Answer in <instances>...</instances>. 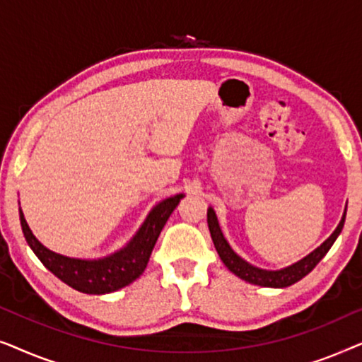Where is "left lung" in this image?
<instances>
[{
    "label": "left lung",
    "instance_id": "left-lung-1",
    "mask_svg": "<svg viewBox=\"0 0 362 362\" xmlns=\"http://www.w3.org/2000/svg\"><path fill=\"white\" fill-rule=\"evenodd\" d=\"M346 207H348V204H346ZM344 219H346V209L333 234H331L320 247H316L313 252H310L308 255L303 257L301 260L295 262V264H291L288 267H284V269L280 270H267V269H260V267L249 264V262L242 259L240 255L235 254L234 249L229 245V242H227L224 234H222L216 211L212 209V207L207 209V226H209V232H211L212 242H214L217 254H219L221 260L224 262V265L232 272V274L239 276V279L249 281L252 285L269 286V288H285V286L293 285L298 280L303 279V276L308 275L310 272L320 264V260L328 254V250L331 249V245L334 244V240L338 239L341 230H343Z\"/></svg>",
    "mask_w": 362,
    "mask_h": 362
}]
</instances>
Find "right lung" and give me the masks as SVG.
<instances>
[{"label": "right lung", "instance_id": "right-lung-1", "mask_svg": "<svg viewBox=\"0 0 362 362\" xmlns=\"http://www.w3.org/2000/svg\"><path fill=\"white\" fill-rule=\"evenodd\" d=\"M182 197L185 194L181 192L158 202L148 212L140 229L125 247L100 259H76L52 252L42 245L29 229L21 207H19V221L28 245L47 270H51L57 279L72 286L74 290L87 295H105L130 285L145 272L163 227Z\"/></svg>", "mask_w": 362, "mask_h": 362}]
</instances>
